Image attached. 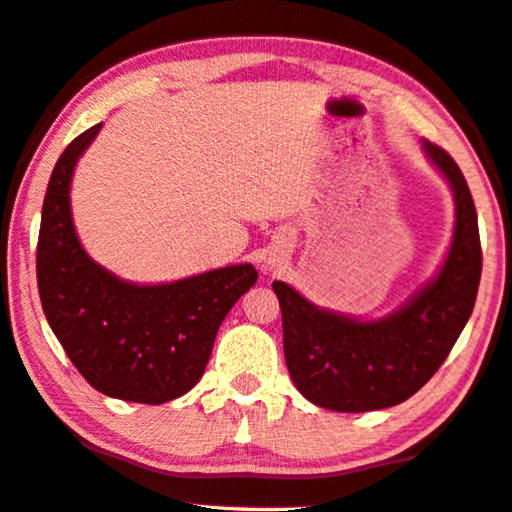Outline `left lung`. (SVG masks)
I'll use <instances>...</instances> for the list:
<instances>
[{"label": "left lung", "instance_id": "1", "mask_svg": "<svg viewBox=\"0 0 512 512\" xmlns=\"http://www.w3.org/2000/svg\"><path fill=\"white\" fill-rule=\"evenodd\" d=\"M454 192V239L440 273L395 314L357 320L318 309L284 282V359L298 391L329 411L363 413L409 400L443 366L472 316L481 280L479 219L452 155L422 140Z\"/></svg>", "mask_w": 512, "mask_h": 512}]
</instances>
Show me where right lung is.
Wrapping results in <instances>:
<instances>
[{
	"label": "right lung",
	"mask_w": 512,
	"mask_h": 512,
	"mask_svg": "<svg viewBox=\"0 0 512 512\" xmlns=\"http://www.w3.org/2000/svg\"><path fill=\"white\" fill-rule=\"evenodd\" d=\"M99 128L69 142L51 171L36 253L40 302L92 388L117 400L162 404L198 384L223 318L257 282V271L239 264L140 287L92 262L76 237L69 185Z\"/></svg>",
	"instance_id": "obj_1"
}]
</instances>
